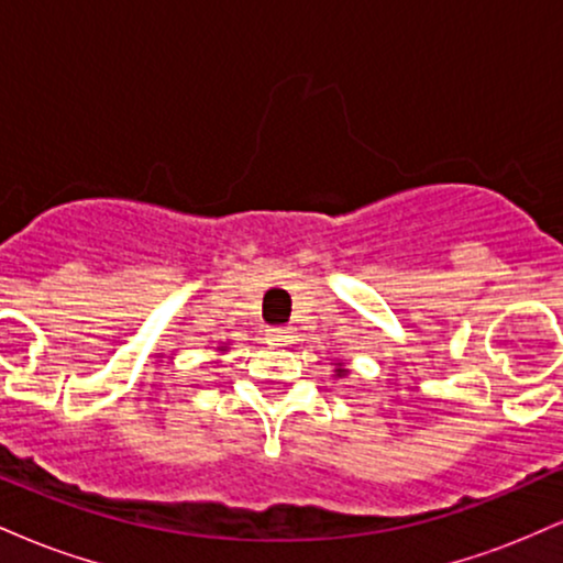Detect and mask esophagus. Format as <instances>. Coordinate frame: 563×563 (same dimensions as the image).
<instances>
[{
	"label": "esophagus",
	"mask_w": 563,
	"mask_h": 563,
	"mask_svg": "<svg viewBox=\"0 0 563 563\" xmlns=\"http://www.w3.org/2000/svg\"><path fill=\"white\" fill-rule=\"evenodd\" d=\"M269 341H286V335H283V328H273V333H269Z\"/></svg>",
	"instance_id": "1"
}]
</instances>
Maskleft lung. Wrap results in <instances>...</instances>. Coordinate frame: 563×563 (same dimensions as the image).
Returning a JSON list of instances; mask_svg holds the SVG:
<instances>
[{
	"instance_id": "8db88e82",
	"label": "left lung",
	"mask_w": 563,
	"mask_h": 563,
	"mask_svg": "<svg viewBox=\"0 0 563 563\" xmlns=\"http://www.w3.org/2000/svg\"><path fill=\"white\" fill-rule=\"evenodd\" d=\"M339 373H341V371H339Z\"/></svg>"
}]
</instances>
